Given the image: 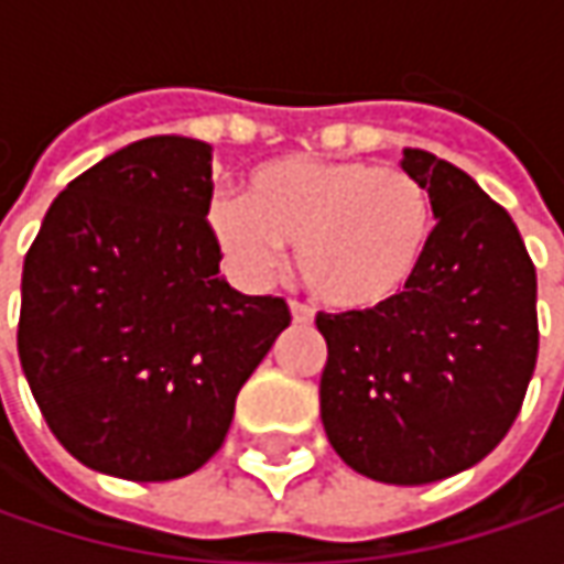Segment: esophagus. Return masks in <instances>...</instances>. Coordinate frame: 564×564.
I'll list each match as a JSON object with an SVG mask.
<instances>
[{
	"label": "esophagus",
	"mask_w": 564,
	"mask_h": 564,
	"mask_svg": "<svg viewBox=\"0 0 564 564\" xmlns=\"http://www.w3.org/2000/svg\"><path fill=\"white\" fill-rule=\"evenodd\" d=\"M289 311H292L294 323H311V319H314V311H311V307H304V304H294L292 301V307H289Z\"/></svg>",
	"instance_id": "esophagus-1"
}]
</instances>
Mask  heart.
Returning <instances> with one entry per match:
<instances>
[{
  "instance_id": "b5f03b06",
  "label": "heart",
  "mask_w": 564,
  "mask_h": 564,
  "mask_svg": "<svg viewBox=\"0 0 564 564\" xmlns=\"http://www.w3.org/2000/svg\"><path fill=\"white\" fill-rule=\"evenodd\" d=\"M209 228L253 279L294 248L297 279L319 304L373 314L417 279L436 209L421 178L399 165L279 156L250 172L245 197L209 206Z\"/></svg>"
}]
</instances>
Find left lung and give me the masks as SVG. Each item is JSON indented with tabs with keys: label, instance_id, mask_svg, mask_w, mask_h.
Here are the masks:
<instances>
[{
	"label": "left lung",
	"instance_id": "8db88e82",
	"mask_svg": "<svg viewBox=\"0 0 564 564\" xmlns=\"http://www.w3.org/2000/svg\"><path fill=\"white\" fill-rule=\"evenodd\" d=\"M436 209L411 289L373 314H319V417L358 474L421 487L487 458L536 367V270L511 216L467 172L404 150Z\"/></svg>",
	"mask_w": 564,
	"mask_h": 564
}]
</instances>
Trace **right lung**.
I'll use <instances>...</instances> for the list:
<instances>
[{"label": "right lung", "mask_w": 564, "mask_h": 564, "mask_svg": "<svg viewBox=\"0 0 564 564\" xmlns=\"http://www.w3.org/2000/svg\"><path fill=\"white\" fill-rule=\"evenodd\" d=\"M213 147L128 143L43 216L21 272L18 358L55 440L121 480H175L226 440L241 386L292 323L235 292L206 226Z\"/></svg>", "instance_id": "obj_1"}]
</instances>
